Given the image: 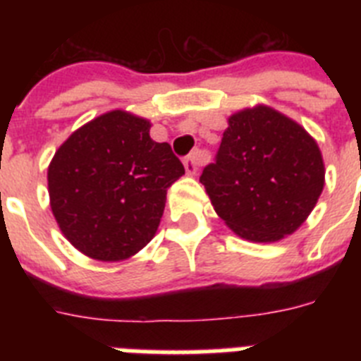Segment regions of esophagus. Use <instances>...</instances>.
I'll list each match as a JSON object with an SVG mask.
<instances>
[{"label": "esophagus", "mask_w": 361, "mask_h": 361, "mask_svg": "<svg viewBox=\"0 0 361 361\" xmlns=\"http://www.w3.org/2000/svg\"><path fill=\"white\" fill-rule=\"evenodd\" d=\"M204 162V153L200 149L191 152L186 159H184V168H186L188 175H195L199 166Z\"/></svg>", "instance_id": "obj_1"}]
</instances>
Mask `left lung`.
Returning a JSON list of instances; mask_svg holds the SVG:
<instances>
[{
  "label": "left lung",
  "instance_id": "1",
  "mask_svg": "<svg viewBox=\"0 0 361 361\" xmlns=\"http://www.w3.org/2000/svg\"><path fill=\"white\" fill-rule=\"evenodd\" d=\"M318 145L300 124L267 106L229 117L215 161L200 175L216 215L253 242L291 235L324 190Z\"/></svg>",
  "mask_w": 361,
  "mask_h": 361
}]
</instances>
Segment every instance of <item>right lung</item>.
<instances>
[{
    "instance_id": "right-lung-1",
    "label": "right lung",
    "mask_w": 361,
    "mask_h": 361,
    "mask_svg": "<svg viewBox=\"0 0 361 361\" xmlns=\"http://www.w3.org/2000/svg\"><path fill=\"white\" fill-rule=\"evenodd\" d=\"M183 175L171 146L149 137L148 121L114 110L59 146L49 166L50 206L73 247L116 262L152 240L166 191Z\"/></svg>"
}]
</instances>
